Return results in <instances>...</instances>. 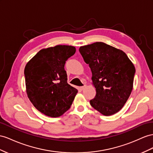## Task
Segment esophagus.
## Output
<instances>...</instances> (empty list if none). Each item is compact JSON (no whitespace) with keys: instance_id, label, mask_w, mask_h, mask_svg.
<instances>
[{"instance_id":"34e87169","label":"esophagus","mask_w":153,"mask_h":153,"mask_svg":"<svg viewBox=\"0 0 153 153\" xmlns=\"http://www.w3.org/2000/svg\"><path fill=\"white\" fill-rule=\"evenodd\" d=\"M87 87V85H85L84 86H83V87H80V90H81V91H83V90H84L85 88V87Z\"/></svg>"}]
</instances>
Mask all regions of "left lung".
<instances>
[{
    "label": "left lung",
    "mask_w": 153,
    "mask_h": 153,
    "mask_svg": "<svg viewBox=\"0 0 153 153\" xmlns=\"http://www.w3.org/2000/svg\"><path fill=\"white\" fill-rule=\"evenodd\" d=\"M79 51L92 72L96 95L91 106L104 116L123 108L133 88L135 67L123 51L102 42L81 46Z\"/></svg>",
    "instance_id": "8db88e82"
}]
</instances>
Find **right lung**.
<instances>
[{"mask_svg":"<svg viewBox=\"0 0 153 153\" xmlns=\"http://www.w3.org/2000/svg\"><path fill=\"white\" fill-rule=\"evenodd\" d=\"M76 48L57 45L43 48L27 62L26 91L37 110L47 116H62L71 106L77 90L67 83L65 64Z\"/></svg>","mask_w":153,"mask_h":153,"instance_id":"1","label":"right lung"}]
</instances>
